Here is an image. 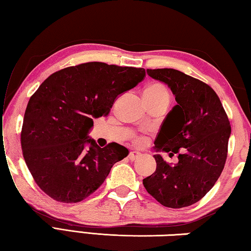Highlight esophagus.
I'll return each instance as SVG.
<instances>
[{"mask_svg": "<svg viewBox=\"0 0 251 251\" xmlns=\"http://www.w3.org/2000/svg\"><path fill=\"white\" fill-rule=\"evenodd\" d=\"M141 157H142V154H141V152H138V151H130L129 155H128V158L131 161L138 160L139 158H141Z\"/></svg>", "mask_w": 251, "mask_h": 251, "instance_id": "obj_1", "label": "esophagus"}]
</instances>
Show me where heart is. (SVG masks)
<instances>
[{
	"label": "heart",
	"instance_id": "obj_1",
	"mask_svg": "<svg viewBox=\"0 0 251 251\" xmlns=\"http://www.w3.org/2000/svg\"><path fill=\"white\" fill-rule=\"evenodd\" d=\"M145 94L148 95H151V96H159V97H167L169 99V93L167 91V88L164 86V85L158 84V83H155V84H151L148 86L146 90H145ZM135 143L137 144V145H142L144 143V137H141V136H138V137L135 138Z\"/></svg>",
	"mask_w": 251,
	"mask_h": 251
}]
</instances>
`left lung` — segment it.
<instances>
[{
  "mask_svg": "<svg viewBox=\"0 0 251 251\" xmlns=\"http://www.w3.org/2000/svg\"><path fill=\"white\" fill-rule=\"evenodd\" d=\"M147 74L166 83L175 95L177 105L161 124L155 148L177 154L178 163L171 166L155 155L156 171L143 185L165 207H188L218 180L227 159L230 123L208 84L174 69L147 70Z\"/></svg>",
  "mask_w": 251,
  "mask_h": 251,
  "instance_id": "1",
  "label": "left lung"
}]
</instances>
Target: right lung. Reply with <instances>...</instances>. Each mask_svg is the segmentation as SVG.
Listing matches in <instances>:
<instances>
[{
    "label": "right lung",
    "mask_w": 251,
    "mask_h": 251,
    "mask_svg": "<svg viewBox=\"0 0 251 251\" xmlns=\"http://www.w3.org/2000/svg\"><path fill=\"white\" fill-rule=\"evenodd\" d=\"M145 76V69L90 62L55 72L40 85L25 110L21 145L46 195L59 202L82 201L128 155L117 143L100 148L87 134L93 118L107 116L116 97Z\"/></svg>",
    "instance_id": "obj_1"
}]
</instances>
